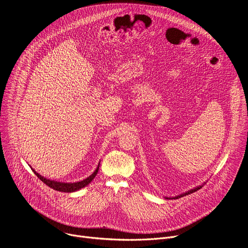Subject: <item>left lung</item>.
<instances>
[{
  "label": "left lung",
  "mask_w": 248,
  "mask_h": 248,
  "mask_svg": "<svg viewBox=\"0 0 248 248\" xmlns=\"http://www.w3.org/2000/svg\"><path fill=\"white\" fill-rule=\"evenodd\" d=\"M202 187L200 186V187H197V188H195V189H192V190H190V191H188V192H186V193H184V194H181V195H179V196H176V197H174V198H166V199H178V198H181V197H184V196H186V195H189V194H192V193H194V192H196V191H198L199 189H201Z\"/></svg>",
  "instance_id": "1"
}]
</instances>
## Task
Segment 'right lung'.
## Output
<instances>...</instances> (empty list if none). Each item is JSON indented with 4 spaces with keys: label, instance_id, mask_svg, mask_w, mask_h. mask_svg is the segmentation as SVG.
Wrapping results in <instances>:
<instances>
[{
    "label": "right lung",
    "instance_id": "add662e5",
    "mask_svg": "<svg viewBox=\"0 0 248 248\" xmlns=\"http://www.w3.org/2000/svg\"><path fill=\"white\" fill-rule=\"evenodd\" d=\"M32 169V168H31ZM98 170H99V165L97 167V169L95 170V172L90 175L88 178H86L85 180H83V181H80V182H76V183H62V182H57V181H52V180H49V179H46L42 177L41 175H39L38 173H36L33 169V173L41 180V181L47 185L48 187L52 188L53 190L55 191H59V192H66V193H71V192H75V191H78L80 190L81 188H84L85 186H87L89 183H91L92 180L95 178V176L97 175L98 173Z\"/></svg>",
    "mask_w": 248,
    "mask_h": 248
}]
</instances>
